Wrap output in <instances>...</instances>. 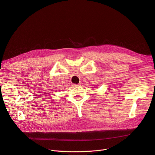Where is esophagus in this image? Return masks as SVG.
<instances>
[{
  "instance_id": "obj_1",
  "label": "esophagus",
  "mask_w": 155,
  "mask_h": 155,
  "mask_svg": "<svg viewBox=\"0 0 155 155\" xmlns=\"http://www.w3.org/2000/svg\"><path fill=\"white\" fill-rule=\"evenodd\" d=\"M72 86L73 87H79L80 86V84H72Z\"/></svg>"
}]
</instances>
